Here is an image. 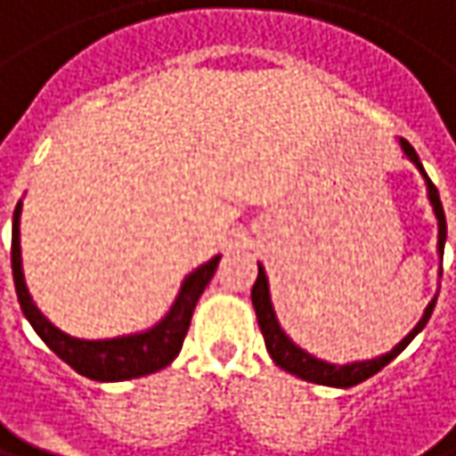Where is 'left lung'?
<instances>
[{
  "mask_svg": "<svg viewBox=\"0 0 456 456\" xmlns=\"http://www.w3.org/2000/svg\"><path fill=\"white\" fill-rule=\"evenodd\" d=\"M400 145L405 150V155L415 163V168L423 174L426 179V186H428V200L434 205V212H436V220H439V254L444 256V241H446V217H444V208H441L439 200V189L434 186V181L428 179V174L423 171V163L418 158V152L412 150V145L407 140H400ZM251 304H254V311H256V322H259V330L265 335V345H267V353L273 355L275 366H280L282 371L288 374L298 376V379H306V381H314V384H324V387H340V389H347V387H355L366 379H371L374 374H379L384 366H389L407 345L412 342V338L426 327V322L431 319L434 314V306H436V298L428 304V309L423 314V319L415 324V330L407 335L405 340L400 342L395 350H389L387 355H379V358H371V361H358V363H347V366H335V363H327V361H319L314 358L311 353L301 350L296 342L290 340L280 324H277L275 309H273V301H270V285H267V275H265V267L259 265V275H256V282L251 288Z\"/></svg>",
  "mask_w": 456,
  "mask_h": 456,
  "instance_id": "obj_1",
  "label": "left lung"
}]
</instances>
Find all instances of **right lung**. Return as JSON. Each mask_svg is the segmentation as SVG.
Returning <instances> with one entry per match:
<instances>
[{
  "label": "right lung",
  "instance_id": "1",
  "mask_svg": "<svg viewBox=\"0 0 456 456\" xmlns=\"http://www.w3.org/2000/svg\"><path fill=\"white\" fill-rule=\"evenodd\" d=\"M20 210H22V202H17L15 215H12V277H15L17 301L25 319L38 332V338L46 342L64 363H69L77 374L95 379V381H126V379L155 374L179 355L194 306L215 275L220 256H212L208 265L197 267L183 280L171 311L152 330L140 332V335L114 338V340H77L56 330L33 304L25 288L22 259H20Z\"/></svg>",
  "mask_w": 456,
  "mask_h": 456
}]
</instances>
